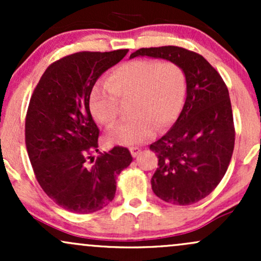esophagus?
<instances>
[{
    "instance_id": "34e87169",
    "label": "esophagus",
    "mask_w": 261,
    "mask_h": 261,
    "mask_svg": "<svg viewBox=\"0 0 261 261\" xmlns=\"http://www.w3.org/2000/svg\"><path fill=\"white\" fill-rule=\"evenodd\" d=\"M130 153H131V155H133V157H137V155L141 153V148H139V147H131L130 148Z\"/></svg>"
}]
</instances>
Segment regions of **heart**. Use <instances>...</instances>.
Returning <instances> with one entry per match:
<instances>
[{"mask_svg": "<svg viewBox=\"0 0 261 261\" xmlns=\"http://www.w3.org/2000/svg\"><path fill=\"white\" fill-rule=\"evenodd\" d=\"M108 88H95L89 97L93 119L106 127L115 124L119 101L130 103V121L107 134L110 146H137L151 139L157 126L167 128L180 114L187 97V74L172 61L135 60L108 76Z\"/></svg>", "mask_w": 261, "mask_h": 261, "instance_id": "obj_1", "label": "heart"}]
</instances>
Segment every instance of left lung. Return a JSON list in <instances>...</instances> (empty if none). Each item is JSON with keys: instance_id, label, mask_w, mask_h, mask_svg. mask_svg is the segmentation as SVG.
<instances>
[{"instance_id": "1", "label": "left lung", "mask_w": 261, "mask_h": 261, "mask_svg": "<svg viewBox=\"0 0 261 261\" xmlns=\"http://www.w3.org/2000/svg\"><path fill=\"white\" fill-rule=\"evenodd\" d=\"M137 56L175 62L187 74L180 115L168 133L149 146L158 157L151 184L163 201L195 203L222 180L232 158L236 134L228 89L201 55L182 47H142L130 59Z\"/></svg>"}]
</instances>
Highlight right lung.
<instances>
[{"instance_id": "add662e5", "label": "right lung", "mask_w": 261, "mask_h": 261, "mask_svg": "<svg viewBox=\"0 0 261 261\" xmlns=\"http://www.w3.org/2000/svg\"><path fill=\"white\" fill-rule=\"evenodd\" d=\"M127 51L76 53L54 62L29 101L25 145L37 180L50 199L74 214L106 207L115 196L116 176L133 162L119 146L94 160L99 130L89 112L93 86Z\"/></svg>"}]
</instances>
